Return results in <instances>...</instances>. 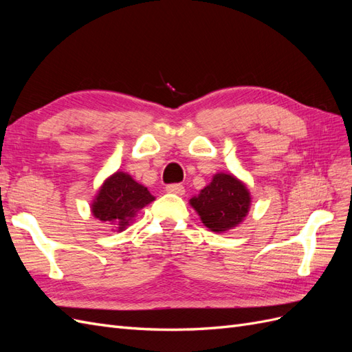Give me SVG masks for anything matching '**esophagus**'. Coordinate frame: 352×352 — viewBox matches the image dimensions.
Segmentation results:
<instances>
[{"label": "esophagus", "instance_id": "esophagus-1", "mask_svg": "<svg viewBox=\"0 0 352 352\" xmlns=\"http://www.w3.org/2000/svg\"><path fill=\"white\" fill-rule=\"evenodd\" d=\"M166 190L170 194H176V195H184L185 194V188H184V185H180V184L167 185Z\"/></svg>", "mask_w": 352, "mask_h": 352}]
</instances>
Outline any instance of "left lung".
I'll return each mask as SVG.
<instances>
[{
    "instance_id": "left-lung-1",
    "label": "left lung",
    "mask_w": 352,
    "mask_h": 352,
    "mask_svg": "<svg viewBox=\"0 0 352 352\" xmlns=\"http://www.w3.org/2000/svg\"><path fill=\"white\" fill-rule=\"evenodd\" d=\"M251 192L235 175L217 172L211 182L189 199L202 225L216 233L239 226L251 208Z\"/></svg>"
}]
</instances>
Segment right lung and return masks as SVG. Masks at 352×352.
<instances>
[{"instance_id":"obj_1","label":"right lung","mask_w":352,"mask_h":352,"mask_svg":"<svg viewBox=\"0 0 352 352\" xmlns=\"http://www.w3.org/2000/svg\"><path fill=\"white\" fill-rule=\"evenodd\" d=\"M155 199L146 186L126 172L117 170L104 180L91 202V212L111 230L123 232L144 207Z\"/></svg>"}]
</instances>
